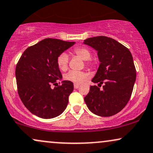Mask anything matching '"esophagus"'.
I'll use <instances>...</instances> for the list:
<instances>
[{
	"mask_svg": "<svg viewBox=\"0 0 153 153\" xmlns=\"http://www.w3.org/2000/svg\"><path fill=\"white\" fill-rule=\"evenodd\" d=\"M80 85L79 84H74V88L75 89H78V88L80 87Z\"/></svg>",
	"mask_w": 153,
	"mask_h": 153,
	"instance_id": "esophagus-1",
	"label": "esophagus"
}]
</instances>
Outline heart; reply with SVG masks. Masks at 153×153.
Segmentation results:
<instances>
[{
	"label": "heart",
	"instance_id": "obj_1",
	"mask_svg": "<svg viewBox=\"0 0 153 153\" xmlns=\"http://www.w3.org/2000/svg\"><path fill=\"white\" fill-rule=\"evenodd\" d=\"M74 52L77 56L82 58V60H86V65L88 66L92 65V62L90 61L91 58V52L90 50L85 47H77L74 50ZM69 62L68 55L66 53H62L59 55L57 58V64L59 69L62 71H65L68 68ZM88 77V74L82 71H71L64 75V79L68 81L72 82L75 84H80L84 81V80Z\"/></svg>",
	"mask_w": 153,
	"mask_h": 153
}]
</instances>
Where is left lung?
I'll use <instances>...</instances> for the list:
<instances>
[{"label": "left lung", "mask_w": 153, "mask_h": 153, "mask_svg": "<svg viewBox=\"0 0 153 153\" xmlns=\"http://www.w3.org/2000/svg\"><path fill=\"white\" fill-rule=\"evenodd\" d=\"M83 43L97 51L100 62L92 82H98V85L104 83L102 91L96 85L91 86L85 102L88 109L98 116L115 115L128 102L135 82L131 53L117 40L106 36L88 38Z\"/></svg>", "instance_id": "obj_1"}]
</instances>
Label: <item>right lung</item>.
I'll list each match as a JSON object with an SVG mask.
<instances>
[{
	"label": "right lung",
	"instance_id": "right-lung-1",
	"mask_svg": "<svg viewBox=\"0 0 153 153\" xmlns=\"http://www.w3.org/2000/svg\"><path fill=\"white\" fill-rule=\"evenodd\" d=\"M75 42L45 38L24 51L16 68L18 93L24 105L30 113L44 119L56 117L65 110L73 83L62 81L57 64L59 55L73 46Z\"/></svg>",
	"mask_w": 153,
	"mask_h": 153
}]
</instances>
